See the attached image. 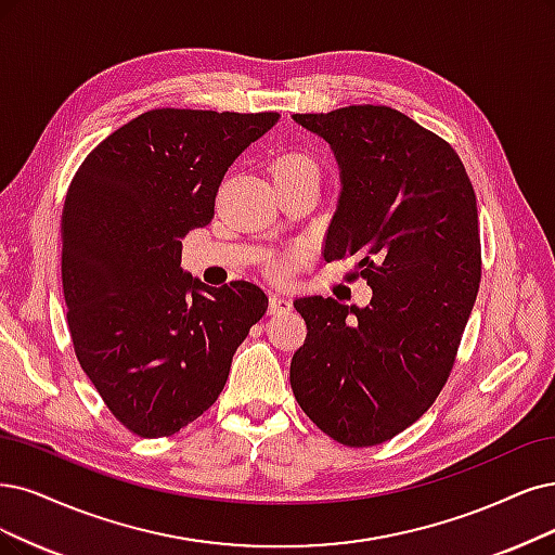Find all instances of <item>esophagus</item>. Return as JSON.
Returning <instances> with one entry per match:
<instances>
[{
	"mask_svg": "<svg viewBox=\"0 0 555 555\" xmlns=\"http://www.w3.org/2000/svg\"><path fill=\"white\" fill-rule=\"evenodd\" d=\"M291 309H293L291 297L279 295V293L270 295V313H283V311H291Z\"/></svg>",
	"mask_w": 555,
	"mask_h": 555,
	"instance_id": "esophagus-1",
	"label": "esophagus"
}]
</instances>
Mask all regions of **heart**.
<instances>
[{"mask_svg": "<svg viewBox=\"0 0 555 555\" xmlns=\"http://www.w3.org/2000/svg\"><path fill=\"white\" fill-rule=\"evenodd\" d=\"M272 176L276 180V184L281 182H293V180H320V169H318V162L309 155V153H301V151H291V153H283L272 162ZM291 264H279L274 274H283L288 272Z\"/></svg>", "mask_w": 555, "mask_h": 555, "instance_id": "heart-1", "label": "heart"}]
</instances>
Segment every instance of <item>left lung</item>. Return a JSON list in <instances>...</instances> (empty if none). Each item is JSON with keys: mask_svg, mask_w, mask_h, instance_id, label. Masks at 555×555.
<instances>
[{"mask_svg": "<svg viewBox=\"0 0 555 555\" xmlns=\"http://www.w3.org/2000/svg\"><path fill=\"white\" fill-rule=\"evenodd\" d=\"M330 143L340 196L324 258L359 256L365 309L304 297L293 393L324 435L377 446L416 423L453 371L480 285L478 205L448 141L384 105L295 114Z\"/></svg>", "mask_w": 555, "mask_h": 555, "instance_id": "left-lung-1", "label": "left lung"}]
</instances>
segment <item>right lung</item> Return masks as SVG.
Instances as JSON below:
<instances>
[{"label": "right lung", "mask_w": 555, "mask_h": 555, "mask_svg": "<svg viewBox=\"0 0 555 555\" xmlns=\"http://www.w3.org/2000/svg\"><path fill=\"white\" fill-rule=\"evenodd\" d=\"M276 112L153 109L81 162L61 215V279L81 371L143 439L210 409L267 311L249 281L210 288L182 272V237L215 217L235 157Z\"/></svg>", "instance_id": "add662e5"}]
</instances>
